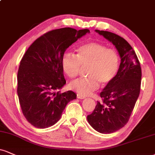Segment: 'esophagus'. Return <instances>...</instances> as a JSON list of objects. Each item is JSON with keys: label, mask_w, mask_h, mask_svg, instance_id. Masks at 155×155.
Instances as JSON below:
<instances>
[{"label": "esophagus", "mask_w": 155, "mask_h": 155, "mask_svg": "<svg viewBox=\"0 0 155 155\" xmlns=\"http://www.w3.org/2000/svg\"><path fill=\"white\" fill-rule=\"evenodd\" d=\"M85 97H86L82 95V94H77V98H79V99H84Z\"/></svg>", "instance_id": "34e87169"}]
</instances>
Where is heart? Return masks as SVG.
I'll use <instances>...</instances> for the list:
<instances>
[{
  "label": "heart",
  "mask_w": 155,
  "mask_h": 155,
  "mask_svg": "<svg viewBox=\"0 0 155 155\" xmlns=\"http://www.w3.org/2000/svg\"><path fill=\"white\" fill-rule=\"evenodd\" d=\"M63 71L70 79L79 75L81 68H87V78L69 84L71 89L83 95H89L98 89L100 83L107 85L118 71L120 56L116 50L107 48L97 42L84 44L77 49V54L66 53L62 58Z\"/></svg>",
  "instance_id": "heart-1"
}]
</instances>
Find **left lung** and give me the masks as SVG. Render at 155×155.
<instances>
[{
  "instance_id": "8db88e82",
  "label": "left lung",
  "mask_w": 155,
  "mask_h": 155,
  "mask_svg": "<svg viewBox=\"0 0 155 155\" xmlns=\"http://www.w3.org/2000/svg\"><path fill=\"white\" fill-rule=\"evenodd\" d=\"M111 42L118 50L120 64L116 76L100 92L102 101L87 120L102 134H111L128 123L141 89V69L135 51L125 39L107 31L96 30Z\"/></svg>"
}]
</instances>
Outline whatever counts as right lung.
Masks as SVG:
<instances>
[{
  "label": "right lung",
  "mask_w": 155,
  "mask_h": 155,
  "mask_svg": "<svg viewBox=\"0 0 155 155\" xmlns=\"http://www.w3.org/2000/svg\"><path fill=\"white\" fill-rule=\"evenodd\" d=\"M89 32L70 27L45 33L29 46L20 61L17 94L24 116L29 124L45 128L56 124L68 102L76 98L72 91H56L66 84L62 68L65 51Z\"/></svg>",
  "instance_id": "1"
}]
</instances>
